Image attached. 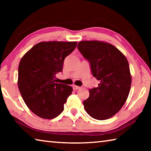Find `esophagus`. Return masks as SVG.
<instances>
[{
	"label": "esophagus",
	"mask_w": 151,
	"mask_h": 151,
	"mask_svg": "<svg viewBox=\"0 0 151 151\" xmlns=\"http://www.w3.org/2000/svg\"><path fill=\"white\" fill-rule=\"evenodd\" d=\"M73 89L74 90H77V89H79L81 88V86H76V85H73Z\"/></svg>",
	"instance_id": "esophagus-1"
}]
</instances>
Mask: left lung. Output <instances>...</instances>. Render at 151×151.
<instances>
[{
  "label": "left lung",
  "instance_id": "8db88e82",
  "mask_svg": "<svg viewBox=\"0 0 151 151\" xmlns=\"http://www.w3.org/2000/svg\"><path fill=\"white\" fill-rule=\"evenodd\" d=\"M77 47L90 63L93 76L100 81L98 87L89 90V97L83 101L85 111L97 120L111 118L121 109L129 94L132 77L129 62L109 42L83 40Z\"/></svg>",
  "mask_w": 151,
  "mask_h": 151
}]
</instances>
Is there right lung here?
Here are the masks:
<instances>
[{
	"mask_svg": "<svg viewBox=\"0 0 151 151\" xmlns=\"http://www.w3.org/2000/svg\"><path fill=\"white\" fill-rule=\"evenodd\" d=\"M77 42H40L25 53L19 65L18 86L30 111L45 119L63 111L73 87L56 83V74L63 70L65 58Z\"/></svg>",
	"mask_w": 151,
	"mask_h": 151,
	"instance_id": "1",
	"label": "right lung"
}]
</instances>
